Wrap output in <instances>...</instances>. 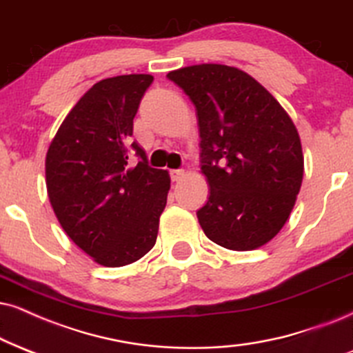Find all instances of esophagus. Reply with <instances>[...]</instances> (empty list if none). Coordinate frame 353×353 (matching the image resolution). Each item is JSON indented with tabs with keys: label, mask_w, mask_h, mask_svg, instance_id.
Segmentation results:
<instances>
[{
	"label": "esophagus",
	"mask_w": 353,
	"mask_h": 353,
	"mask_svg": "<svg viewBox=\"0 0 353 353\" xmlns=\"http://www.w3.org/2000/svg\"><path fill=\"white\" fill-rule=\"evenodd\" d=\"M185 176V170H170V178L172 181H180Z\"/></svg>",
	"instance_id": "obj_1"
}]
</instances>
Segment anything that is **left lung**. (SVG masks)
<instances>
[{
    "mask_svg": "<svg viewBox=\"0 0 353 353\" xmlns=\"http://www.w3.org/2000/svg\"><path fill=\"white\" fill-rule=\"evenodd\" d=\"M196 108L201 172L210 198L196 216L208 239L254 250L288 221L301 188L298 130L281 104L245 72L191 65L170 72Z\"/></svg>",
    "mask_w": 353,
    "mask_h": 353,
    "instance_id": "1",
    "label": "left lung"
}]
</instances>
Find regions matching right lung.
<instances>
[{
	"mask_svg": "<svg viewBox=\"0 0 353 353\" xmlns=\"http://www.w3.org/2000/svg\"><path fill=\"white\" fill-rule=\"evenodd\" d=\"M152 75L98 81L63 119L46 157L47 193L67 236L104 267H124L155 245L170 175L130 142ZM134 153L138 162L132 163Z\"/></svg>",
	"mask_w": 353,
	"mask_h": 353,
	"instance_id": "obj_1",
	"label": "right lung"
}]
</instances>
